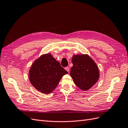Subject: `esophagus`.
<instances>
[{"instance_id": "esophagus-1", "label": "esophagus", "mask_w": 128, "mask_h": 128, "mask_svg": "<svg viewBox=\"0 0 128 128\" xmlns=\"http://www.w3.org/2000/svg\"><path fill=\"white\" fill-rule=\"evenodd\" d=\"M65 70H66V71H68V72H69V70H70V68L69 67H66L65 68Z\"/></svg>"}]
</instances>
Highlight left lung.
<instances>
[{"instance_id":"1","label":"left lung","mask_w":128,"mask_h":128,"mask_svg":"<svg viewBox=\"0 0 128 128\" xmlns=\"http://www.w3.org/2000/svg\"><path fill=\"white\" fill-rule=\"evenodd\" d=\"M70 75L76 86L86 91L91 88L100 77L96 64L88 54L74 55Z\"/></svg>"}]
</instances>
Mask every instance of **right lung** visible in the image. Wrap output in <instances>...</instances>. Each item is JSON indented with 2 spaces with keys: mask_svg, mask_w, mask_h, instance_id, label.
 Segmentation results:
<instances>
[{
  "mask_svg": "<svg viewBox=\"0 0 128 128\" xmlns=\"http://www.w3.org/2000/svg\"><path fill=\"white\" fill-rule=\"evenodd\" d=\"M68 73L50 53L36 60L29 70L30 83L37 90L50 94L58 86L64 75Z\"/></svg>",
  "mask_w": 128,
  "mask_h": 128,
  "instance_id": "add662e5",
  "label": "right lung"
}]
</instances>
